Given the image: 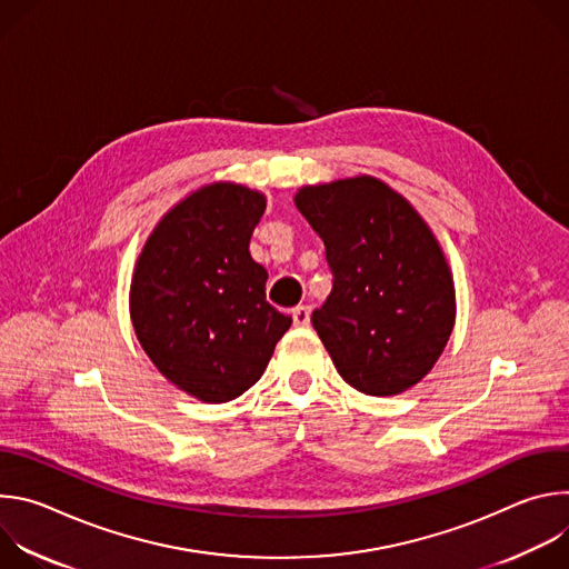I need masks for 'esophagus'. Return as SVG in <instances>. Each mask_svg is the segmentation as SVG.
Masks as SVG:
<instances>
[{"label":"esophagus","mask_w":569,"mask_h":569,"mask_svg":"<svg viewBox=\"0 0 569 569\" xmlns=\"http://www.w3.org/2000/svg\"><path fill=\"white\" fill-rule=\"evenodd\" d=\"M292 321H295V327H308V323H310V308L308 306H297L292 310Z\"/></svg>","instance_id":"34e87169"}]
</instances>
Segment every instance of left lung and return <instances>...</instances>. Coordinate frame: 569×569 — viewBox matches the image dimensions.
Masks as SVG:
<instances>
[{
	"instance_id": "1",
	"label": "left lung",
	"mask_w": 569,
	"mask_h": 569,
	"mask_svg": "<svg viewBox=\"0 0 569 569\" xmlns=\"http://www.w3.org/2000/svg\"><path fill=\"white\" fill-rule=\"evenodd\" d=\"M295 204L333 270L312 327L338 373L367 396L408 391L432 371L455 329V281L437 236L371 176L301 187Z\"/></svg>"
}]
</instances>
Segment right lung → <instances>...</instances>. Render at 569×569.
Instances as JSON below:
<instances>
[{
	"label": "right lung",
	"instance_id": "right-lung-1",
	"mask_svg": "<svg viewBox=\"0 0 569 569\" xmlns=\"http://www.w3.org/2000/svg\"><path fill=\"white\" fill-rule=\"evenodd\" d=\"M266 196L211 182L171 207L134 263V336L169 382L227 402L266 371L292 317L266 301L268 272L250 254Z\"/></svg>",
	"mask_w": 569,
	"mask_h": 569
}]
</instances>
